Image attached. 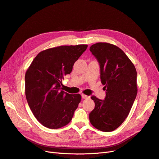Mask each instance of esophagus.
Masks as SVG:
<instances>
[{"label": "esophagus", "mask_w": 159, "mask_h": 159, "mask_svg": "<svg viewBox=\"0 0 159 159\" xmlns=\"http://www.w3.org/2000/svg\"><path fill=\"white\" fill-rule=\"evenodd\" d=\"M81 98H82L83 99H88V98H89V96L86 95H84V94H81Z\"/></svg>", "instance_id": "1"}]
</instances>
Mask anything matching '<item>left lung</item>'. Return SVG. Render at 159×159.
<instances>
[{"label":"left lung","mask_w":159,"mask_h":159,"mask_svg":"<svg viewBox=\"0 0 159 159\" xmlns=\"http://www.w3.org/2000/svg\"><path fill=\"white\" fill-rule=\"evenodd\" d=\"M89 50L99 62L101 81L106 91L104 100L91 97L95 108L89 121L100 131H113L125 120L136 98L137 71L124 52L113 44L96 43Z\"/></svg>","instance_id":"8db88e82"}]
</instances>
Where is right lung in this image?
Returning a JSON list of instances; mask_svg holds the SVG:
<instances>
[{"label":"right lung","instance_id":"obj_1","mask_svg":"<svg viewBox=\"0 0 159 159\" xmlns=\"http://www.w3.org/2000/svg\"><path fill=\"white\" fill-rule=\"evenodd\" d=\"M88 45L61 46L40 52L25 74L28 105L42 125L56 129L68 125L81 102L80 94L61 90L64 76L70 74L75 62Z\"/></svg>","mask_w":159,"mask_h":159}]
</instances>
